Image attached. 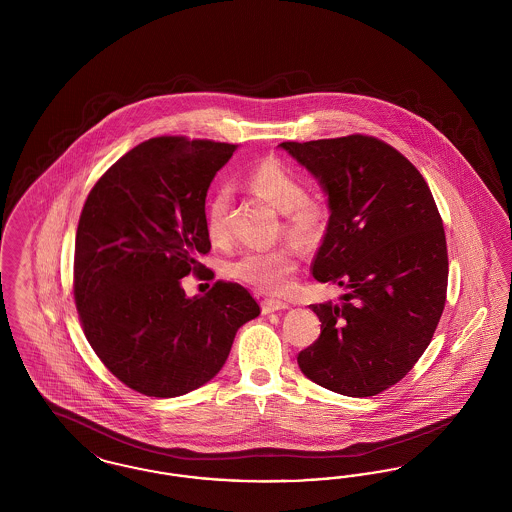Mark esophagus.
I'll use <instances>...</instances> for the list:
<instances>
[{
	"instance_id": "obj_1",
	"label": "esophagus",
	"mask_w": 512,
	"mask_h": 512,
	"mask_svg": "<svg viewBox=\"0 0 512 512\" xmlns=\"http://www.w3.org/2000/svg\"><path fill=\"white\" fill-rule=\"evenodd\" d=\"M286 309H290V303L280 301V299H265L261 303L263 315H270V313H276V311H286Z\"/></svg>"
}]
</instances>
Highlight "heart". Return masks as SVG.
I'll use <instances>...</instances> for the list:
<instances>
[{"label":"heart","instance_id":"obj_1","mask_svg":"<svg viewBox=\"0 0 512 512\" xmlns=\"http://www.w3.org/2000/svg\"><path fill=\"white\" fill-rule=\"evenodd\" d=\"M244 184L284 213V228L293 240L313 244L328 226L330 209L324 197L305 194L301 176L282 161L268 157L249 169ZM230 190L217 188L205 203V230L211 242L228 240ZM297 251L293 247L247 249L232 265L230 274L245 284L267 293L286 292L297 270Z\"/></svg>","mask_w":512,"mask_h":512}]
</instances>
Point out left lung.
<instances>
[{
  "instance_id": "1",
  "label": "left lung",
  "mask_w": 512,
  "mask_h": 512,
  "mask_svg": "<svg viewBox=\"0 0 512 512\" xmlns=\"http://www.w3.org/2000/svg\"><path fill=\"white\" fill-rule=\"evenodd\" d=\"M280 147L328 195L313 276L347 290L311 305L320 336L297 365L326 390L376 395L413 368L443 313L449 268L436 201L413 163L372 136Z\"/></svg>"
}]
</instances>
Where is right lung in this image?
<instances>
[{"instance_id":"1","label":"right lung","mask_w":512,"mask_h":512,"mask_svg":"<svg viewBox=\"0 0 512 512\" xmlns=\"http://www.w3.org/2000/svg\"><path fill=\"white\" fill-rule=\"evenodd\" d=\"M236 149L151 138L99 178L78 220L74 301L84 334L122 384L149 397L207 384L236 332L261 313L236 282L194 297L182 288L211 249L205 197Z\"/></svg>"}]
</instances>
